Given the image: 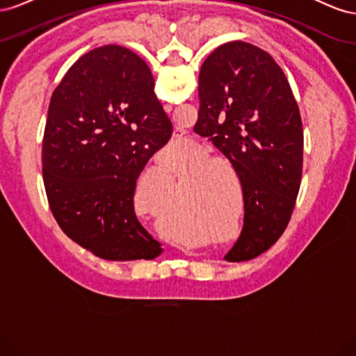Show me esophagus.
<instances>
[{
	"instance_id": "1",
	"label": "esophagus",
	"mask_w": 356,
	"mask_h": 356,
	"mask_svg": "<svg viewBox=\"0 0 356 356\" xmlns=\"http://www.w3.org/2000/svg\"><path fill=\"white\" fill-rule=\"evenodd\" d=\"M165 111H166V113H170V111H172V105L165 104ZM182 139H184V131H181V129H177V134L174 135V141H175V143H181ZM187 250H188V248H187Z\"/></svg>"
}]
</instances>
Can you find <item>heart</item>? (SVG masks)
I'll use <instances>...</instances> for the list:
<instances>
[{"mask_svg": "<svg viewBox=\"0 0 356 356\" xmlns=\"http://www.w3.org/2000/svg\"><path fill=\"white\" fill-rule=\"evenodd\" d=\"M152 174L154 175V178H157L161 184H165V186H168L169 182H170V179H172V175H170V172H169V169H156L154 172H152ZM135 202L136 203H144V199L141 197V193H138V190H136V193H135ZM195 222H199V220H195Z\"/></svg>", "mask_w": 356, "mask_h": 356, "instance_id": "obj_1", "label": "heart"}]
</instances>
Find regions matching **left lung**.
Returning <instances> with one entry per match:
<instances>
[{"mask_svg": "<svg viewBox=\"0 0 356 356\" xmlns=\"http://www.w3.org/2000/svg\"><path fill=\"white\" fill-rule=\"evenodd\" d=\"M195 132L227 159L243 191V229L224 260L248 261L281 238L303 169V124L284 71L263 49L230 41L204 59Z\"/></svg>", "mask_w": 356, "mask_h": 356, "instance_id": "1", "label": "left lung"}]
</instances>
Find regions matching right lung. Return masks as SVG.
I'll use <instances>...</instances> for the list:
<instances>
[{
  "mask_svg": "<svg viewBox=\"0 0 356 356\" xmlns=\"http://www.w3.org/2000/svg\"><path fill=\"white\" fill-rule=\"evenodd\" d=\"M170 135L141 58L114 44L83 55L51 95L42 138V181L62 232L104 260L160 255L134 196L139 174Z\"/></svg>",
  "mask_w": 356,
  "mask_h": 356,
  "instance_id": "add662e5",
  "label": "right lung"
}]
</instances>
